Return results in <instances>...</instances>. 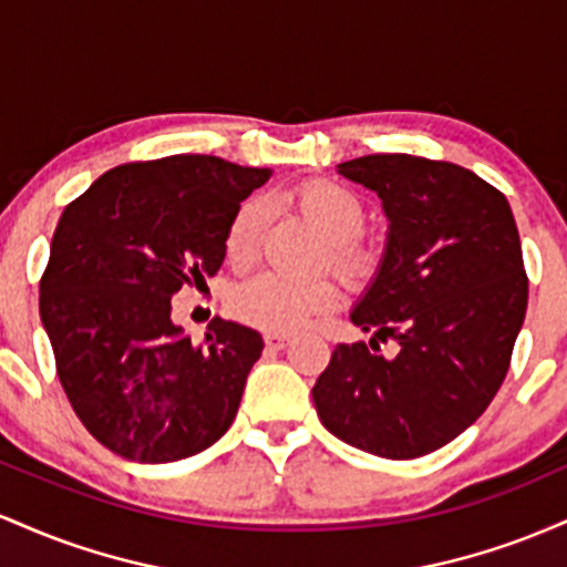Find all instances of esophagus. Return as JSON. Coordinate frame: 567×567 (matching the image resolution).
<instances>
[{
  "label": "esophagus",
  "mask_w": 567,
  "mask_h": 567,
  "mask_svg": "<svg viewBox=\"0 0 567 567\" xmlns=\"http://www.w3.org/2000/svg\"><path fill=\"white\" fill-rule=\"evenodd\" d=\"M264 341H266V347L269 349H285L290 343V338L288 336H282V333H266L264 336Z\"/></svg>",
  "instance_id": "obj_1"
}]
</instances>
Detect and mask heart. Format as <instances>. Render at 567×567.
Listing matches in <instances>:
<instances>
[{"label":"heart","mask_w":567,"mask_h":567,"mask_svg":"<svg viewBox=\"0 0 567 567\" xmlns=\"http://www.w3.org/2000/svg\"><path fill=\"white\" fill-rule=\"evenodd\" d=\"M303 216L330 239V256L349 277H365L375 266V247L362 243L365 202L360 194L338 181H306L292 192ZM269 218V205L261 197L245 199L226 226V258L234 266H247L256 258L258 239ZM341 298L333 279H288L282 275H258L234 292V311L239 320L269 330V333H296L322 311H330Z\"/></svg>","instance_id":"obj_1"}]
</instances>
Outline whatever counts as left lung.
Segmentation results:
<instances>
[{
    "label": "left lung",
    "mask_w": 567,
    "mask_h": 567,
    "mask_svg": "<svg viewBox=\"0 0 567 567\" xmlns=\"http://www.w3.org/2000/svg\"><path fill=\"white\" fill-rule=\"evenodd\" d=\"M379 194L389 220L351 322L394 337L389 361L338 343L317 379V415L338 440L381 458H419L470 429L504 383L528 306L517 224L498 188L453 162L370 154L338 165Z\"/></svg>",
    "instance_id": "left-lung-1"
}]
</instances>
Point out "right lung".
Instances as JSON below:
<instances>
[{"label": "right lung", "mask_w": 567, "mask_h": 567, "mask_svg": "<svg viewBox=\"0 0 567 567\" xmlns=\"http://www.w3.org/2000/svg\"><path fill=\"white\" fill-rule=\"evenodd\" d=\"M269 178L207 154L130 162L58 220L39 315L71 408L122 458L171 464L231 426L264 338L216 317L194 347L171 298L216 275L234 210Z\"/></svg>", "instance_id": "right-lung-1"}]
</instances>
